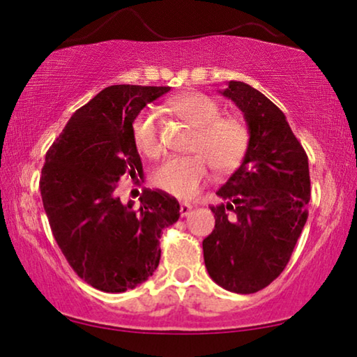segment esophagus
<instances>
[{
    "label": "esophagus",
    "mask_w": 357,
    "mask_h": 357,
    "mask_svg": "<svg viewBox=\"0 0 357 357\" xmlns=\"http://www.w3.org/2000/svg\"><path fill=\"white\" fill-rule=\"evenodd\" d=\"M179 211H181V216H188V215H190V211H192V205H190V204H181Z\"/></svg>",
    "instance_id": "obj_1"
}]
</instances>
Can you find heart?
Segmentation results:
<instances>
[{"instance_id":"obj_1","label":"heart","mask_w":357,"mask_h":357,"mask_svg":"<svg viewBox=\"0 0 357 357\" xmlns=\"http://www.w3.org/2000/svg\"><path fill=\"white\" fill-rule=\"evenodd\" d=\"M169 107L197 128L190 146L194 155L169 157L153 173V184L178 199H192L208 176L210 163L220 173L241 167L250 147V130L238 116H221V105L204 93H188L169 100ZM132 139L137 151L155 157L162 149L155 110L146 109L132 120Z\"/></svg>"}]
</instances>
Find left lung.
<instances>
[{
    "label": "left lung",
    "mask_w": 357,
    "mask_h": 357,
    "mask_svg": "<svg viewBox=\"0 0 357 357\" xmlns=\"http://www.w3.org/2000/svg\"><path fill=\"white\" fill-rule=\"evenodd\" d=\"M243 112L250 147L210 206L215 229L204 238L210 278L234 294H255L278 279L307 220L310 165L284 112L247 83L221 93Z\"/></svg>",
    "instance_id": "1"
}]
</instances>
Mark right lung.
Returning <instances> with one entry per match:
<instances>
[{"mask_svg":"<svg viewBox=\"0 0 357 357\" xmlns=\"http://www.w3.org/2000/svg\"><path fill=\"white\" fill-rule=\"evenodd\" d=\"M169 86L114 84L70 116L46 152L40 190L52 236L72 269L94 289L120 294L142 284L160 261L165 227L179 204L144 189L139 208L121 204L120 179L142 174L132 120Z\"/></svg>","mask_w":357,"mask_h":357,"instance_id":"right-lung-1","label":"right lung"}]
</instances>
